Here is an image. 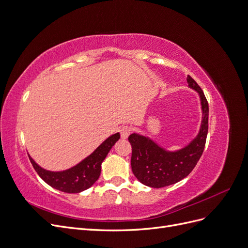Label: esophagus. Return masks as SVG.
I'll use <instances>...</instances> for the list:
<instances>
[{"mask_svg": "<svg viewBox=\"0 0 248 248\" xmlns=\"http://www.w3.org/2000/svg\"><path fill=\"white\" fill-rule=\"evenodd\" d=\"M131 132V128L129 126H122L120 128V133H121V138L122 139H127L129 137V134Z\"/></svg>", "mask_w": 248, "mask_h": 248, "instance_id": "1", "label": "esophagus"}]
</instances>
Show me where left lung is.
<instances>
[{"label": "left lung", "mask_w": 248, "mask_h": 248, "mask_svg": "<svg viewBox=\"0 0 248 248\" xmlns=\"http://www.w3.org/2000/svg\"><path fill=\"white\" fill-rule=\"evenodd\" d=\"M187 82L190 89L199 93L202 114L198 136L188 145L170 151L140 133H132L128 138L132 147V172L146 186L161 188L181 181L197 166L204 151L208 134V101L196 80L187 76Z\"/></svg>", "instance_id": "obj_1"}]
</instances>
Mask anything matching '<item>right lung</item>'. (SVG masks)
Returning <instances> with one entry per match:
<instances>
[{
  "instance_id": "1",
  "label": "right lung",
  "mask_w": 248,
  "mask_h": 248,
  "mask_svg": "<svg viewBox=\"0 0 248 248\" xmlns=\"http://www.w3.org/2000/svg\"><path fill=\"white\" fill-rule=\"evenodd\" d=\"M119 139V132L111 134L94 150L93 153L78 162L77 166L60 171L47 170L41 168L30 154L28 155L37 174L52 188L67 193H78L90 188L98 180L101 172V163Z\"/></svg>"
}]
</instances>
